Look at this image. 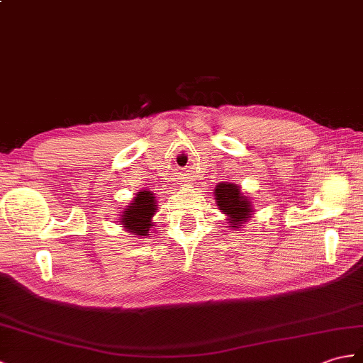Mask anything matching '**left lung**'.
Masks as SVG:
<instances>
[{"label":"left lung","mask_w":363,"mask_h":363,"mask_svg":"<svg viewBox=\"0 0 363 363\" xmlns=\"http://www.w3.org/2000/svg\"><path fill=\"white\" fill-rule=\"evenodd\" d=\"M215 196L221 212L230 216L229 223H232V227H238V224H242V221L249 218V201L246 199V196L241 195L240 187H237L235 184H218L215 189Z\"/></svg>","instance_id":"1"}]
</instances>
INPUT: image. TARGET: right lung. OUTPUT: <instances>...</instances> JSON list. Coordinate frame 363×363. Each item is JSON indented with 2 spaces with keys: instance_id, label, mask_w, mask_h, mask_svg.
I'll use <instances>...</instances> for the list:
<instances>
[{
  "instance_id": "1",
  "label": "right lung",
  "mask_w": 363,
  "mask_h": 363,
  "mask_svg": "<svg viewBox=\"0 0 363 363\" xmlns=\"http://www.w3.org/2000/svg\"><path fill=\"white\" fill-rule=\"evenodd\" d=\"M156 199L153 193L150 191H139L136 198L133 199L131 206L123 210L121 223L126 227V232H131L133 235H139V237H147L151 225V216L156 212Z\"/></svg>"
}]
</instances>
